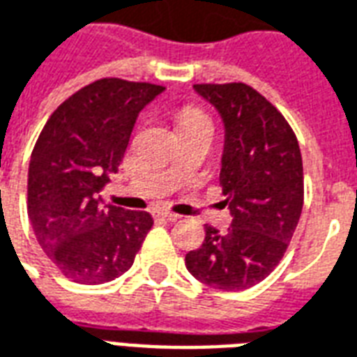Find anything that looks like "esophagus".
I'll list each match as a JSON object with an SVG mask.
<instances>
[{"instance_id": "34e87169", "label": "esophagus", "mask_w": 357, "mask_h": 357, "mask_svg": "<svg viewBox=\"0 0 357 357\" xmlns=\"http://www.w3.org/2000/svg\"><path fill=\"white\" fill-rule=\"evenodd\" d=\"M158 216L162 218V220H168V222H174V220H179V214H176V212H170V210H158L156 212Z\"/></svg>"}]
</instances>
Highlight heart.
<instances>
[{
	"instance_id": "b5f03b06",
	"label": "heart",
	"mask_w": 357,
	"mask_h": 357,
	"mask_svg": "<svg viewBox=\"0 0 357 357\" xmlns=\"http://www.w3.org/2000/svg\"><path fill=\"white\" fill-rule=\"evenodd\" d=\"M195 120H208V118H206L204 112H201L199 109H193V107L181 110V114H179V124H183V122H195Z\"/></svg>"
}]
</instances>
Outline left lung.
<instances>
[{"mask_svg":"<svg viewBox=\"0 0 357 357\" xmlns=\"http://www.w3.org/2000/svg\"><path fill=\"white\" fill-rule=\"evenodd\" d=\"M224 124L220 183L231 227H204L185 268L220 291H243L273 271L292 239L304 204L296 135L283 114L247 84H195Z\"/></svg>","mask_w":357,"mask_h":357,"instance_id":"1","label":"left lung"}]
</instances>
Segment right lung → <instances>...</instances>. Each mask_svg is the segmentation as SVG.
I'll return each instance as SVG.
<instances>
[{"label": "right lung", "instance_id": "1", "mask_svg": "<svg viewBox=\"0 0 357 357\" xmlns=\"http://www.w3.org/2000/svg\"><path fill=\"white\" fill-rule=\"evenodd\" d=\"M162 86L105 78L68 97L43 126L28 168L36 239L68 279L99 284L132 268L153 225L149 212L102 204L139 112Z\"/></svg>", "mask_w": 357, "mask_h": 357}]
</instances>
